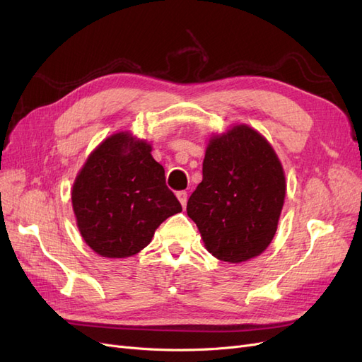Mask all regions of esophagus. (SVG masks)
Listing matches in <instances>:
<instances>
[{
	"instance_id": "1",
	"label": "esophagus",
	"mask_w": 362,
	"mask_h": 362,
	"mask_svg": "<svg viewBox=\"0 0 362 362\" xmlns=\"http://www.w3.org/2000/svg\"><path fill=\"white\" fill-rule=\"evenodd\" d=\"M177 198L181 202L182 208H185V205H187V192H178L177 193Z\"/></svg>"
}]
</instances>
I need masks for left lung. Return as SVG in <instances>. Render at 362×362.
Wrapping results in <instances>:
<instances>
[{
    "mask_svg": "<svg viewBox=\"0 0 362 362\" xmlns=\"http://www.w3.org/2000/svg\"><path fill=\"white\" fill-rule=\"evenodd\" d=\"M286 190L275 149L257 129L240 124L208 140L202 182L189 198L187 214L213 257L238 264L272 243Z\"/></svg>",
    "mask_w": 362,
    "mask_h": 362,
    "instance_id": "8db88e82",
    "label": "left lung"
}]
</instances>
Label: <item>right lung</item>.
Segmentation results:
<instances>
[{"mask_svg": "<svg viewBox=\"0 0 362 362\" xmlns=\"http://www.w3.org/2000/svg\"><path fill=\"white\" fill-rule=\"evenodd\" d=\"M151 151L149 141L119 131L90 152L76 175L71 192L76 226L98 255L139 254L168 217L182 211Z\"/></svg>", "mask_w": 362, "mask_h": 362, "instance_id": "1", "label": "right lung"}]
</instances>
